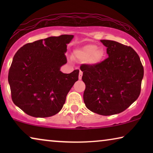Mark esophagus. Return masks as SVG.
Returning <instances> with one entry per match:
<instances>
[{
    "mask_svg": "<svg viewBox=\"0 0 153 153\" xmlns=\"http://www.w3.org/2000/svg\"><path fill=\"white\" fill-rule=\"evenodd\" d=\"M82 76H83V72L81 71H79V80H81L82 79Z\"/></svg>",
    "mask_w": 153,
    "mask_h": 153,
    "instance_id": "1",
    "label": "esophagus"
}]
</instances>
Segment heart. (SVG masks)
<instances>
[{
    "label": "heart",
    "mask_w": 153,
    "mask_h": 153,
    "mask_svg": "<svg viewBox=\"0 0 153 153\" xmlns=\"http://www.w3.org/2000/svg\"><path fill=\"white\" fill-rule=\"evenodd\" d=\"M74 55L81 61H86L89 65H97L102 61L105 56V51L102 47L96 45L88 44L76 49Z\"/></svg>",
    "instance_id": "1"
}]
</instances>
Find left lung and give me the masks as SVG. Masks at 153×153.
Returning a JSON list of instances; mask_svg holds the SVG:
<instances>
[{
  "label": "left lung",
  "mask_w": 153,
  "mask_h": 153,
  "mask_svg": "<svg viewBox=\"0 0 153 153\" xmlns=\"http://www.w3.org/2000/svg\"><path fill=\"white\" fill-rule=\"evenodd\" d=\"M108 58L93 65L83 64V101L90 111L102 116L120 114L141 92L143 68L132 48L116 41L100 40Z\"/></svg>",
  "instance_id": "obj_1"
}]
</instances>
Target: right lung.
Here are the masks:
<instances>
[{
  "label": "right lung",
  "instance_id": "right-lung-1",
  "mask_svg": "<svg viewBox=\"0 0 153 153\" xmlns=\"http://www.w3.org/2000/svg\"><path fill=\"white\" fill-rule=\"evenodd\" d=\"M72 35L49 37L28 43L14 55L8 82L14 104L29 116L46 118L62 109L66 97L79 79V70L65 74V53Z\"/></svg>",
  "mask_w": 153,
  "mask_h": 153
}]
</instances>
